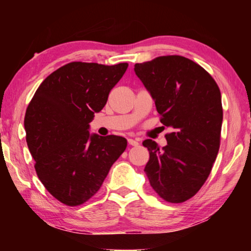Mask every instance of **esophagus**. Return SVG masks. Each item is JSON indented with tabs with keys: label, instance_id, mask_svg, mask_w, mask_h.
I'll return each mask as SVG.
<instances>
[{
	"label": "esophagus",
	"instance_id": "1",
	"mask_svg": "<svg viewBox=\"0 0 251 251\" xmlns=\"http://www.w3.org/2000/svg\"><path fill=\"white\" fill-rule=\"evenodd\" d=\"M127 142H128V144L131 146H137L139 144L137 141H135V139H133V138H128L127 139Z\"/></svg>",
	"mask_w": 251,
	"mask_h": 251
}]
</instances>
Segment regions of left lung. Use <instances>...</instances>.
<instances>
[{"instance_id":"8db88e82","label":"left lung","mask_w":251,"mask_h":251,"mask_svg":"<svg viewBox=\"0 0 251 251\" xmlns=\"http://www.w3.org/2000/svg\"><path fill=\"white\" fill-rule=\"evenodd\" d=\"M135 73L155 100L160 123L171 127L160 150L146 139L145 171L164 201L184 202L198 193L211 172L220 146L222 94L215 79L192 59L159 56L135 64Z\"/></svg>"}]
</instances>
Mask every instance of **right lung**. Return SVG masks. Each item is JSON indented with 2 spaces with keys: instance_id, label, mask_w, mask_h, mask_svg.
<instances>
[{
  "instance_id": "1",
  "label": "right lung",
  "mask_w": 251,
  "mask_h": 251,
  "mask_svg": "<svg viewBox=\"0 0 251 251\" xmlns=\"http://www.w3.org/2000/svg\"><path fill=\"white\" fill-rule=\"evenodd\" d=\"M127 67L69 63L50 74L29 101L24 127L34 167L48 192L64 205H82L94 196L126 150L124 137L91 135L88 128Z\"/></svg>"
}]
</instances>
